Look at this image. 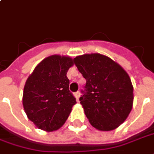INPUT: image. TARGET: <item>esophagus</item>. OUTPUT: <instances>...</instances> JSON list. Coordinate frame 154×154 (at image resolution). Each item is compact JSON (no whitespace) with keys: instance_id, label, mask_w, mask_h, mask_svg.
Returning a JSON list of instances; mask_svg holds the SVG:
<instances>
[{"instance_id":"1","label":"esophagus","mask_w":154,"mask_h":154,"mask_svg":"<svg viewBox=\"0 0 154 154\" xmlns=\"http://www.w3.org/2000/svg\"><path fill=\"white\" fill-rule=\"evenodd\" d=\"M74 96H75V98H76L77 101H78V100H79V97H80V92L79 91L75 92V93H74Z\"/></svg>"}]
</instances>
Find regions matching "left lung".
<instances>
[{
    "mask_svg": "<svg viewBox=\"0 0 154 154\" xmlns=\"http://www.w3.org/2000/svg\"><path fill=\"white\" fill-rule=\"evenodd\" d=\"M73 61L86 80L79 100L90 123L103 131L116 129L132 109L134 94L129 75L118 63L98 53L77 56Z\"/></svg>",
    "mask_w": 154,
    "mask_h": 154,
    "instance_id": "8db88e82",
    "label": "left lung"
}]
</instances>
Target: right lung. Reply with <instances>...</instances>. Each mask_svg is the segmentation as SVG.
Listing matches in <instances>:
<instances>
[{
    "label": "right lung",
    "instance_id": "1",
    "mask_svg": "<svg viewBox=\"0 0 154 154\" xmlns=\"http://www.w3.org/2000/svg\"><path fill=\"white\" fill-rule=\"evenodd\" d=\"M72 65L70 57L51 55L38 63L26 81L23 106L28 119L39 129H60L77 103L66 76Z\"/></svg>",
    "mask_w": 154,
    "mask_h": 154
}]
</instances>
